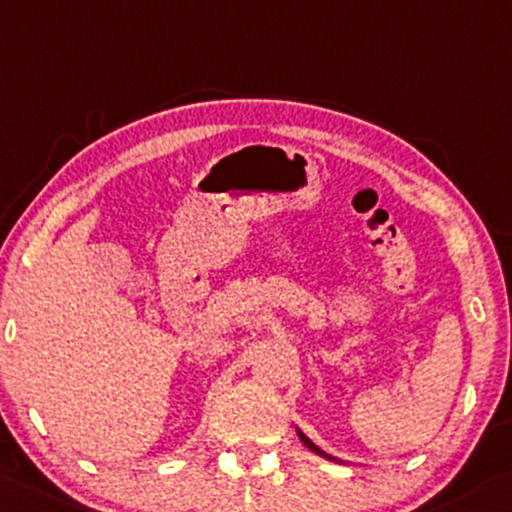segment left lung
<instances>
[{
  "label": "left lung",
  "mask_w": 512,
  "mask_h": 512,
  "mask_svg": "<svg viewBox=\"0 0 512 512\" xmlns=\"http://www.w3.org/2000/svg\"><path fill=\"white\" fill-rule=\"evenodd\" d=\"M297 434H299V439H301V441H304V446H306V449H311V451H316V454H319V456H326V459L336 461V459H333V456H328V454H324V451H321V449H319V446H316V444H314V441H311L309 437H304V432H297Z\"/></svg>",
  "instance_id": "8db88e82"
}]
</instances>
